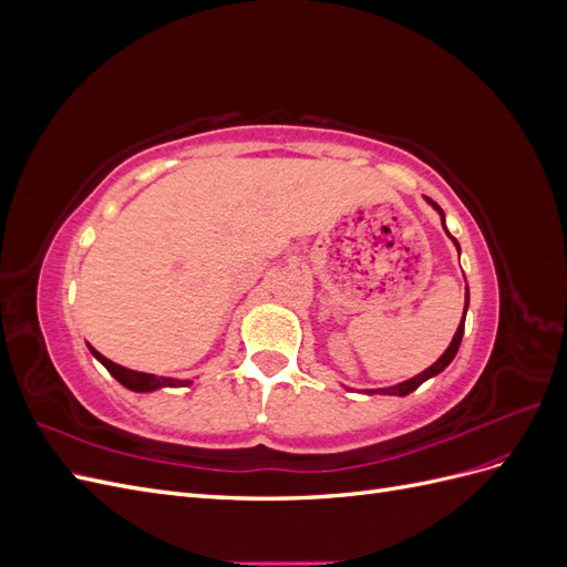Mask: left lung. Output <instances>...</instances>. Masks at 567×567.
<instances>
[{
    "instance_id": "left-lung-1",
    "label": "left lung",
    "mask_w": 567,
    "mask_h": 567,
    "mask_svg": "<svg viewBox=\"0 0 567 567\" xmlns=\"http://www.w3.org/2000/svg\"><path fill=\"white\" fill-rule=\"evenodd\" d=\"M427 200H431V198H427ZM431 203H433V208H437V210H440V215H442V225H444V213H442V208H440V205H437L435 200H431ZM444 229H447V227H444ZM447 234H450V231H447ZM454 244H456V238H454ZM456 248H458V244H456ZM466 307H468V293H466ZM463 321H466V312H463ZM463 321L458 323L456 336H454V340H452V346L447 348V352H444L431 369H425L423 373L414 375V379H411V381H404V383H400V385L385 388V390H381V392H383V394H400V398H404V394L414 392L423 381L431 379V375L440 373L442 369H447V367H450V362H452V359H454V357H456V352H458V346H461V338H463ZM371 392H375V390H371Z\"/></svg>"
}]
</instances>
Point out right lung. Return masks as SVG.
I'll return each instance as SVG.
<instances>
[{
    "mask_svg": "<svg viewBox=\"0 0 567 567\" xmlns=\"http://www.w3.org/2000/svg\"><path fill=\"white\" fill-rule=\"evenodd\" d=\"M90 350L99 359V362L109 369V373L115 375V381H120L125 388L136 390V392H148V390H156V388H163V385L175 388V385H188V383H192V381L163 379V375H151V373H142V371H132V369H125V367L111 362V359H106L104 354H99L92 346H90Z\"/></svg>",
    "mask_w": 567,
    "mask_h": 567,
    "instance_id": "1",
    "label": "right lung"
}]
</instances>
